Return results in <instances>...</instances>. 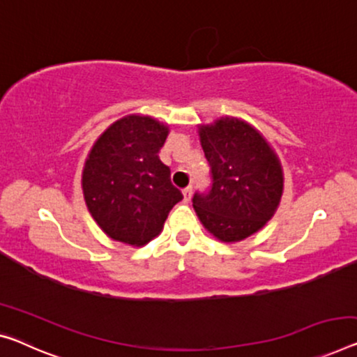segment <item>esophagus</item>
<instances>
[{
  "label": "esophagus",
  "instance_id": "obj_1",
  "mask_svg": "<svg viewBox=\"0 0 357 357\" xmlns=\"http://www.w3.org/2000/svg\"><path fill=\"white\" fill-rule=\"evenodd\" d=\"M183 199L185 201H190L191 199V195H193V186H186V188H183Z\"/></svg>",
  "mask_w": 357,
  "mask_h": 357
}]
</instances>
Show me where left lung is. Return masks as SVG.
Listing matches in <instances>:
<instances>
[{
	"label": "left lung",
	"instance_id": "8db88e82",
	"mask_svg": "<svg viewBox=\"0 0 357 357\" xmlns=\"http://www.w3.org/2000/svg\"><path fill=\"white\" fill-rule=\"evenodd\" d=\"M211 166V190L195 193L201 223L223 243H238L265 227L282 196V169L259 130L238 118L199 128Z\"/></svg>",
	"mask_w": 357,
	"mask_h": 357
}]
</instances>
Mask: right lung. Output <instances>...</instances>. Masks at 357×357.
Here are the masks:
<instances>
[{
    "label": "right lung",
    "instance_id": "right-lung-1",
    "mask_svg": "<svg viewBox=\"0 0 357 357\" xmlns=\"http://www.w3.org/2000/svg\"><path fill=\"white\" fill-rule=\"evenodd\" d=\"M169 128L150 116L118 119L98 137L83 171L91 215L107 236L144 245L161 233L172 207L183 199L171 169L158 156Z\"/></svg>",
    "mask_w": 357,
    "mask_h": 357
}]
</instances>
